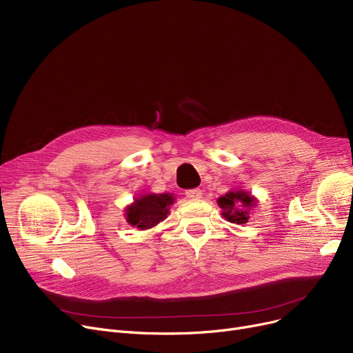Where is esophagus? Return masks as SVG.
I'll return each mask as SVG.
<instances>
[{
    "label": "esophagus",
    "instance_id": "esophagus-1",
    "mask_svg": "<svg viewBox=\"0 0 353 353\" xmlns=\"http://www.w3.org/2000/svg\"><path fill=\"white\" fill-rule=\"evenodd\" d=\"M201 190L200 189H190V190H186V197L188 199H192V200H197L201 197Z\"/></svg>",
    "mask_w": 353,
    "mask_h": 353
}]
</instances>
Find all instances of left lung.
<instances>
[{
    "mask_svg": "<svg viewBox=\"0 0 353 353\" xmlns=\"http://www.w3.org/2000/svg\"><path fill=\"white\" fill-rule=\"evenodd\" d=\"M217 205L223 216L230 223L245 225L250 219V212L257 206V199L242 189L230 190L217 199Z\"/></svg>",
    "mask_w": 353,
    "mask_h": 353,
    "instance_id": "8db88e82",
    "label": "left lung"
}]
</instances>
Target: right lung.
<instances>
[{"label":"right lung","instance_id":"right-lung-1","mask_svg":"<svg viewBox=\"0 0 353 353\" xmlns=\"http://www.w3.org/2000/svg\"><path fill=\"white\" fill-rule=\"evenodd\" d=\"M176 197L172 193H145L136 197L132 205L125 208V221L139 230L157 226L169 214Z\"/></svg>","mask_w":353,"mask_h":353}]
</instances>
